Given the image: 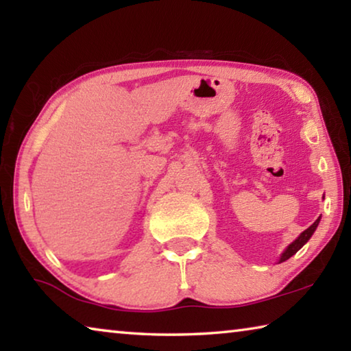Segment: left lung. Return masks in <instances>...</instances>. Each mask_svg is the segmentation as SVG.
<instances>
[{"mask_svg": "<svg viewBox=\"0 0 351 351\" xmlns=\"http://www.w3.org/2000/svg\"><path fill=\"white\" fill-rule=\"evenodd\" d=\"M319 221H320V217L316 219V221H314L310 228L308 229H305L304 232H302L299 237H297V239L291 243V245L285 249V252L282 254V257H280V260H278V263H282V261H285V260H288L289 257H293V255L299 251V249L305 245V243L311 239V235L314 234V230H316V228L319 226Z\"/></svg>", "mask_w": 351, "mask_h": 351, "instance_id": "obj_1", "label": "left lung"}]
</instances>
